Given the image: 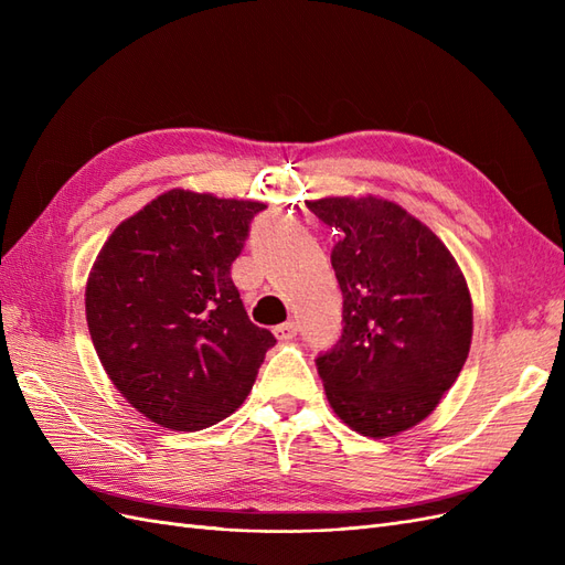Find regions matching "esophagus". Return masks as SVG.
I'll list each match as a JSON object with an SVG mask.
<instances>
[{"label": "esophagus", "mask_w": 565, "mask_h": 565, "mask_svg": "<svg viewBox=\"0 0 565 565\" xmlns=\"http://www.w3.org/2000/svg\"><path fill=\"white\" fill-rule=\"evenodd\" d=\"M276 337L280 339V341H289V339H295L297 337V332H299V324L295 322V320H287V322H282V324H278L276 330Z\"/></svg>", "instance_id": "34e87169"}]
</instances>
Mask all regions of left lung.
Segmentation results:
<instances>
[{
  "label": "left lung",
  "instance_id": "left-lung-1",
  "mask_svg": "<svg viewBox=\"0 0 565 565\" xmlns=\"http://www.w3.org/2000/svg\"><path fill=\"white\" fill-rule=\"evenodd\" d=\"M337 228L332 268L344 295L341 337L316 367L353 431L386 438L434 413L471 344V297L438 237L380 198L306 204Z\"/></svg>",
  "mask_w": 565,
  "mask_h": 565
}]
</instances>
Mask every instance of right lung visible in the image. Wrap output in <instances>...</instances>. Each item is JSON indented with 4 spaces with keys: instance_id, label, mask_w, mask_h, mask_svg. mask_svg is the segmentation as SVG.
I'll return each instance as SVG.
<instances>
[{
    "instance_id": "obj_1",
    "label": "right lung",
    "mask_w": 565,
    "mask_h": 565,
    "mask_svg": "<svg viewBox=\"0 0 565 565\" xmlns=\"http://www.w3.org/2000/svg\"><path fill=\"white\" fill-rule=\"evenodd\" d=\"M266 204L169 191L122 221L87 282L94 349L122 396L167 429L243 405L276 337L249 320L231 266Z\"/></svg>"
}]
</instances>
